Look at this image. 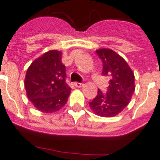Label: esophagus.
<instances>
[{"mask_svg":"<svg viewBox=\"0 0 160 160\" xmlns=\"http://www.w3.org/2000/svg\"><path fill=\"white\" fill-rule=\"evenodd\" d=\"M74 85H75V87H77V88H81L84 85V84L83 83H79V82H75L74 83Z\"/></svg>","mask_w":160,"mask_h":160,"instance_id":"obj_1","label":"esophagus"}]
</instances>
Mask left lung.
I'll return each mask as SVG.
<instances>
[{
	"mask_svg": "<svg viewBox=\"0 0 160 160\" xmlns=\"http://www.w3.org/2000/svg\"><path fill=\"white\" fill-rule=\"evenodd\" d=\"M103 62L104 75H109L106 95L98 90L96 97L89 103L96 115L110 118L118 115L129 105L135 90L134 75L126 60L111 49L96 50Z\"/></svg>",
	"mask_w": 160,
	"mask_h": 160,
	"instance_id": "left-lung-1",
	"label": "left lung"
}]
</instances>
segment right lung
<instances>
[{
	"instance_id": "1",
	"label": "right lung",
	"mask_w": 160,
	"mask_h": 160,
	"mask_svg": "<svg viewBox=\"0 0 160 160\" xmlns=\"http://www.w3.org/2000/svg\"><path fill=\"white\" fill-rule=\"evenodd\" d=\"M61 55L62 52L56 50L47 51L36 58L26 71V95L39 111L46 114L60 110L70 94Z\"/></svg>"
}]
</instances>
